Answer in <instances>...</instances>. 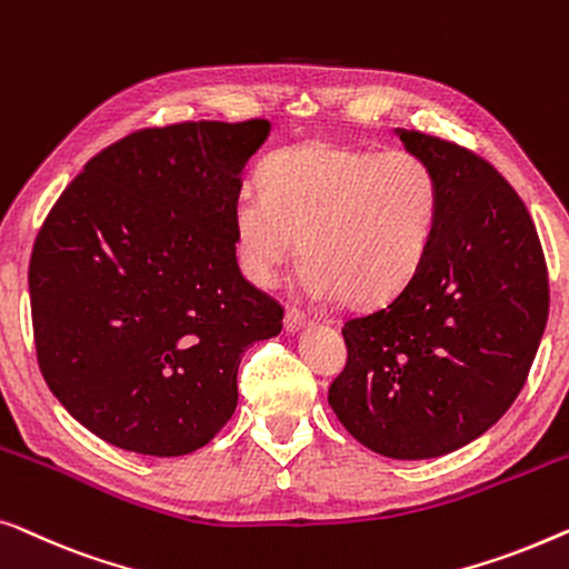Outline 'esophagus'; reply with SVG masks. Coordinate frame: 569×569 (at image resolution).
<instances>
[{
	"mask_svg": "<svg viewBox=\"0 0 569 569\" xmlns=\"http://www.w3.org/2000/svg\"><path fill=\"white\" fill-rule=\"evenodd\" d=\"M307 325H309V319L303 317L301 311H296V309H288V311H286V317H283V330H286L288 335L303 330V327H307Z\"/></svg>",
	"mask_w": 569,
	"mask_h": 569,
	"instance_id": "1",
	"label": "esophagus"
}]
</instances>
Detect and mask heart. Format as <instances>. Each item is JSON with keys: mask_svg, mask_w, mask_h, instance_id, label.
<instances>
[{"mask_svg": "<svg viewBox=\"0 0 569 569\" xmlns=\"http://www.w3.org/2000/svg\"><path fill=\"white\" fill-rule=\"evenodd\" d=\"M438 216L441 186L418 154L307 141L262 164V188L239 190L231 231L258 288L278 283L299 239L303 293L373 309L418 278Z\"/></svg>", "mask_w": 569, "mask_h": 569, "instance_id": "obj_1", "label": "heart"}]
</instances>
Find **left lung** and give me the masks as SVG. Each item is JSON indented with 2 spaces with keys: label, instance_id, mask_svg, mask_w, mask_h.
Masks as SVG:
<instances>
[{
  "label": "left lung",
  "instance_id": "obj_1",
  "mask_svg": "<svg viewBox=\"0 0 569 569\" xmlns=\"http://www.w3.org/2000/svg\"><path fill=\"white\" fill-rule=\"evenodd\" d=\"M433 167L441 216L428 260L397 299L348 319L332 412L389 459H436L490 430L523 389L549 317L541 242L500 172L471 151L395 128Z\"/></svg>",
  "mask_w": 569,
  "mask_h": 569
}]
</instances>
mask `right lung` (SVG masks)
<instances>
[{"mask_svg":"<svg viewBox=\"0 0 569 569\" xmlns=\"http://www.w3.org/2000/svg\"><path fill=\"white\" fill-rule=\"evenodd\" d=\"M270 121L178 123L102 149L51 208L30 258L38 363L102 441L206 446L237 410V368L283 309L237 266L231 206Z\"/></svg>","mask_w":569,"mask_h":569,"instance_id":"1","label":"right lung"}]
</instances>
